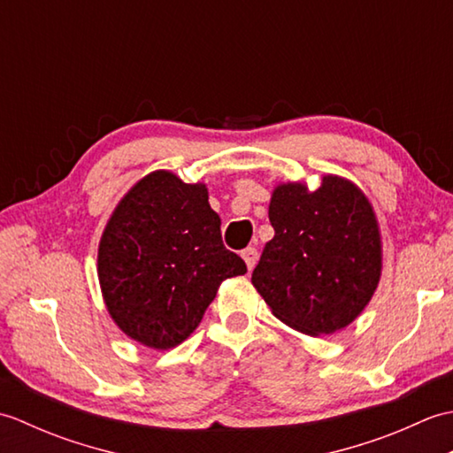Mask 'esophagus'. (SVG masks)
<instances>
[{
	"instance_id": "esophagus-1",
	"label": "esophagus",
	"mask_w": 453,
	"mask_h": 453,
	"mask_svg": "<svg viewBox=\"0 0 453 453\" xmlns=\"http://www.w3.org/2000/svg\"><path fill=\"white\" fill-rule=\"evenodd\" d=\"M242 257H243V261H245V265H247L249 271H253L255 265H257V249H255V247H247V249H243V251H242Z\"/></svg>"
}]
</instances>
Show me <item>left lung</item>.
<instances>
[{
	"mask_svg": "<svg viewBox=\"0 0 453 453\" xmlns=\"http://www.w3.org/2000/svg\"><path fill=\"white\" fill-rule=\"evenodd\" d=\"M274 237L251 282L274 317L310 336L349 326L381 278V234L368 196L352 180L325 175L276 185L268 206Z\"/></svg>",
	"mask_w": 453,
	"mask_h": 453,
	"instance_id": "1",
	"label": "left lung"
}]
</instances>
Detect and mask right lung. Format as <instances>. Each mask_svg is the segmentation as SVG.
<instances>
[{
    "label": "right lung",
    "mask_w": 453,
    "mask_h": 453,
    "mask_svg": "<svg viewBox=\"0 0 453 453\" xmlns=\"http://www.w3.org/2000/svg\"><path fill=\"white\" fill-rule=\"evenodd\" d=\"M219 226L204 182H182L165 169L122 196L101 235L97 274L124 334L148 349H173L200 325L219 284L247 273L221 243Z\"/></svg>",
    "instance_id": "add662e5"
}]
</instances>
